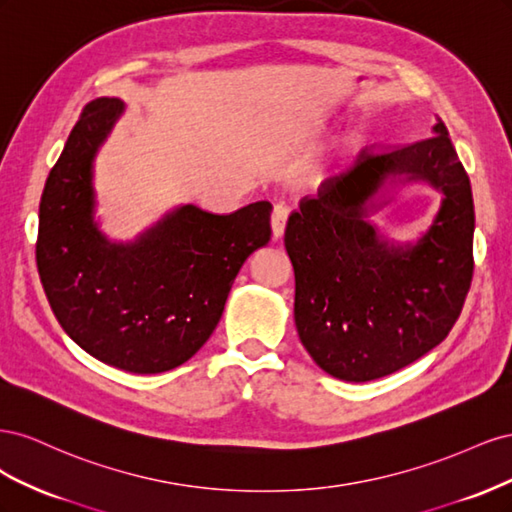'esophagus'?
<instances>
[{"mask_svg": "<svg viewBox=\"0 0 512 512\" xmlns=\"http://www.w3.org/2000/svg\"><path fill=\"white\" fill-rule=\"evenodd\" d=\"M288 207L286 205H282V203H277L275 207H273V213H271V228H273V237L275 239H280L282 235H284V230H286V222H288Z\"/></svg>", "mask_w": 512, "mask_h": 512, "instance_id": "obj_1", "label": "esophagus"}]
</instances>
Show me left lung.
Returning a JSON list of instances; mask_svg holds the SVG:
<instances>
[{"label":"left lung","instance_id":"1","mask_svg":"<svg viewBox=\"0 0 512 512\" xmlns=\"http://www.w3.org/2000/svg\"><path fill=\"white\" fill-rule=\"evenodd\" d=\"M342 179L305 196L286 224L294 324L320 369L367 382L414 363L453 329L470 290L474 203L466 168L438 119L433 136L363 151ZM386 180H427L441 211L414 246H391L366 215Z\"/></svg>","mask_w":512,"mask_h":512}]
</instances>
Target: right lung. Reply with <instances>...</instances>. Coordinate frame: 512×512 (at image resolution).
Masks as SVG:
<instances>
[{
  "label": "right lung",
  "instance_id": "obj_1",
  "mask_svg": "<svg viewBox=\"0 0 512 512\" xmlns=\"http://www.w3.org/2000/svg\"><path fill=\"white\" fill-rule=\"evenodd\" d=\"M123 113L89 102L51 168L40 200L36 262L55 318L98 361L132 374L175 369L218 327L232 282L271 241V203L218 215L183 205L130 243L94 220V160Z\"/></svg>",
  "mask_w": 512,
  "mask_h": 512
}]
</instances>
